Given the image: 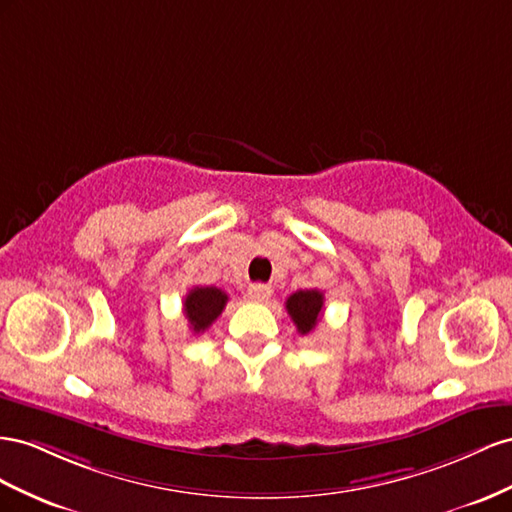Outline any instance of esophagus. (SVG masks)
<instances>
[{
	"label": "esophagus",
	"mask_w": 512,
	"mask_h": 512,
	"mask_svg": "<svg viewBox=\"0 0 512 512\" xmlns=\"http://www.w3.org/2000/svg\"><path fill=\"white\" fill-rule=\"evenodd\" d=\"M270 296H272V287L270 285L257 283V285L248 287V298L255 300V302H266Z\"/></svg>",
	"instance_id": "34e87169"
}]
</instances>
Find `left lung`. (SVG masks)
<instances>
[{
	"label": "left lung",
	"mask_w": 512,
	"mask_h": 512,
	"mask_svg": "<svg viewBox=\"0 0 512 512\" xmlns=\"http://www.w3.org/2000/svg\"><path fill=\"white\" fill-rule=\"evenodd\" d=\"M285 309L300 334H309L315 330L324 311V294L319 289H300L291 294L285 302Z\"/></svg>",
	"instance_id": "left-lung-1"
}]
</instances>
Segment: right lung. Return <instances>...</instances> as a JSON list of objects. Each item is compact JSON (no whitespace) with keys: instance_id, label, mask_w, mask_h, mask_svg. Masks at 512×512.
Wrapping results in <instances>:
<instances>
[{"instance_id":"right-lung-1","label":"right lung","mask_w":512,"mask_h":512,"mask_svg":"<svg viewBox=\"0 0 512 512\" xmlns=\"http://www.w3.org/2000/svg\"><path fill=\"white\" fill-rule=\"evenodd\" d=\"M227 294L218 287H193L184 298V315L195 334L206 332L214 319L223 313Z\"/></svg>"}]
</instances>
